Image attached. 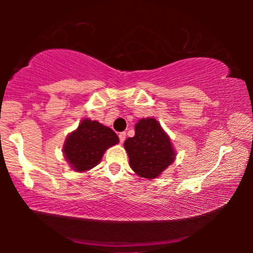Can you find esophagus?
I'll return each instance as SVG.
<instances>
[{
	"instance_id": "esophagus-1",
	"label": "esophagus",
	"mask_w": 253,
	"mask_h": 253,
	"mask_svg": "<svg viewBox=\"0 0 253 253\" xmlns=\"http://www.w3.org/2000/svg\"><path fill=\"white\" fill-rule=\"evenodd\" d=\"M126 132H120V133H119V138H120L121 143H123V141L126 140Z\"/></svg>"
}]
</instances>
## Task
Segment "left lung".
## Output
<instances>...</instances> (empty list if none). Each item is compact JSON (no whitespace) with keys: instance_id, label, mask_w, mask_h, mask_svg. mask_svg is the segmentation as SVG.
<instances>
[{"instance_id":"8db88e82","label":"left lung","mask_w":253,"mask_h":253,"mask_svg":"<svg viewBox=\"0 0 253 253\" xmlns=\"http://www.w3.org/2000/svg\"><path fill=\"white\" fill-rule=\"evenodd\" d=\"M131 168L144 178H155L174 161L170 139L154 119H143L134 126V136L124 143Z\"/></svg>"}]
</instances>
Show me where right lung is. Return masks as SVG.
Segmentation results:
<instances>
[{
  "label": "right lung",
  "mask_w": 253,
  "mask_h": 253,
  "mask_svg": "<svg viewBox=\"0 0 253 253\" xmlns=\"http://www.w3.org/2000/svg\"><path fill=\"white\" fill-rule=\"evenodd\" d=\"M117 143L119 137L110 127L96 121L84 120L77 130L69 134L63 151L75 170L85 171L98 165L107 148Z\"/></svg>",
  "instance_id": "right-lung-1"
}]
</instances>
